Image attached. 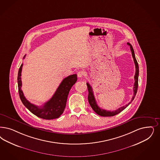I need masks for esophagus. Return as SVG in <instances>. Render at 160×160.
Returning <instances> with one entry per match:
<instances>
[{
  "instance_id": "obj_1",
  "label": "esophagus",
  "mask_w": 160,
  "mask_h": 160,
  "mask_svg": "<svg viewBox=\"0 0 160 160\" xmlns=\"http://www.w3.org/2000/svg\"><path fill=\"white\" fill-rule=\"evenodd\" d=\"M84 72L83 71H79L77 72V76L78 77H82L84 76Z\"/></svg>"
}]
</instances>
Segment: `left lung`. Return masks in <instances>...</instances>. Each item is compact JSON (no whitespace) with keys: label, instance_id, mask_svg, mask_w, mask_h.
I'll return each instance as SVG.
<instances>
[{"label":"left lung","instance_id":"left-lung-1","mask_svg":"<svg viewBox=\"0 0 160 160\" xmlns=\"http://www.w3.org/2000/svg\"><path fill=\"white\" fill-rule=\"evenodd\" d=\"M127 44L131 48V51L132 52V55L133 58V61H134V63L135 65V68H136V71H135V74L134 76V78H135V83H134V85H133V96L132 97V100L131 101L125 106H123L122 107H121L120 108L116 109V110L114 111H109V110H104L102 109L101 108H100L98 106V105L97 104V102L96 101V99L94 98V96L92 88L91 87V86L88 84V83H86L87 84V86H88V100L89 102V104L90 105V106L92 107V108L93 109V110L100 116H104V117H106V116H113L116 115H118V113H119L120 112H121L122 111L124 110L128 105H129L133 100L134 99L136 94L137 92V90H138V76H139V66H138V62L136 60L135 56V53H134V51L133 49L131 44L129 42H128Z\"/></svg>","mask_w":160,"mask_h":160}]
</instances>
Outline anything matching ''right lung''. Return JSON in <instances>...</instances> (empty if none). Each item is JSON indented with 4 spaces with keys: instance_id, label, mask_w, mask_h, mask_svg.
<instances>
[{
    "instance_id": "add662e5",
    "label": "right lung",
    "mask_w": 160,
    "mask_h": 160,
    "mask_svg": "<svg viewBox=\"0 0 160 160\" xmlns=\"http://www.w3.org/2000/svg\"><path fill=\"white\" fill-rule=\"evenodd\" d=\"M25 55L23 57L25 58ZM23 64L19 69L18 74V91L20 99L23 105L33 115L40 118L51 120L59 118L66 106L67 100L72 86L77 82V74H72L62 80L52 98L41 106L31 103L24 96L21 90V72Z\"/></svg>"
}]
</instances>
